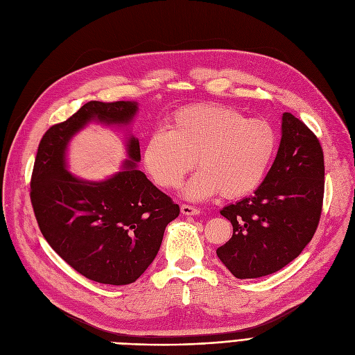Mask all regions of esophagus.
Listing matches in <instances>:
<instances>
[{
    "mask_svg": "<svg viewBox=\"0 0 355 355\" xmlns=\"http://www.w3.org/2000/svg\"><path fill=\"white\" fill-rule=\"evenodd\" d=\"M180 211H182V214H184V215H199V214H200V209H199V208H195V207L188 205V204H182V205H180Z\"/></svg>",
    "mask_w": 355,
    "mask_h": 355,
    "instance_id": "34e87169",
    "label": "esophagus"
}]
</instances>
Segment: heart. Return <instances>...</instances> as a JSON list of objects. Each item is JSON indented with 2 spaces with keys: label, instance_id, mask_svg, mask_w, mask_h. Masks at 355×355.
<instances>
[{
  "label": "heart",
  "instance_id": "b5f03b06",
  "mask_svg": "<svg viewBox=\"0 0 355 355\" xmlns=\"http://www.w3.org/2000/svg\"><path fill=\"white\" fill-rule=\"evenodd\" d=\"M276 148V128L264 118L202 104L175 112L171 130L151 132L143 162L151 179L166 189L178 188L196 162L200 171L183 187L189 199H205L219 191L225 198H240L260 187Z\"/></svg>",
  "mask_w": 355,
  "mask_h": 355
}]
</instances>
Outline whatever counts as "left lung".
I'll list each match as a JSON object with an SVG mask.
<instances>
[{
	"mask_svg": "<svg viewBox=\"0 0 355 355\" xmlns=\"http://www.w3.org/2000/svg\"><path fill=\"white\" fill-rule=\"evenodd\" d=\"M324 151L291 112L282 116L277 156L254 195L223 208L232 237L216 254L237 279L272 275L312 240L322 214Z\"/></svg>",
	"mask_w": 355,
	"mask_h": 355,
	"instance_id": "left-lung-1",
	"label": "left lung"
}]
</instances>
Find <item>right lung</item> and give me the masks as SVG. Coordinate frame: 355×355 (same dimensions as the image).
<instances>
[{"label": "right lung", "instance_id": "add662e5", "mask_svg": "<svg viewBox=\"0 0 355 355\" xmlns=\"http://www.w3.org/2000/svg\"><path fill=\"white\" fill-rule=\"evenodd\" d=\"M136 111L131 101H91L80 107L44 132L30 180V200L46 241L78 273L104 284L136 282L157 256L164 230L180 209L136 168L137 139L128 140L130 160L123 171L104 182L71 175L64 151L91 120L128 124Z\"/></svg>", "mask_w": 355, "mask_h": 355}]
</instances>
